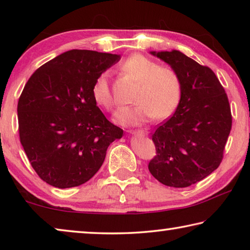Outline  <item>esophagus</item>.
I'll use <instances>...</instances> for the list:
<instances>
[{"label": "esophagus", "mask_w": 250, "mask_h": 250, "mask_svg": "<svg viewBox=\"0 0 250 250\" xmlns=\"http://www.w3.org/2000/svg\"><path fill=\"white\" fill-rule=\"evenodd\" d=\"M135 134H141V135H145V134H146V132L145 130H138L137 132H135Z\"/></svg>", "instance_id": "34e87169"}]
</instances>
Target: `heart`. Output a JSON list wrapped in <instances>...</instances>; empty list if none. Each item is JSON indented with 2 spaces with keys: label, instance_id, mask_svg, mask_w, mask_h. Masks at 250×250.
I'll list each match as a JSON object with an SVG mask.
<instances>
[{
  "label": "heart",
  "instance_id": "heart-1",
  "mask_svg": "<svg viewBox=\"0 0 250 250\" xmlns=\"http://www.w3.org/2000/svg\"><path fill=\"white\" fill-rule=\"evenodd\" d=\"M121 69L140 83L134 101L137 104L124 107L116 113L115 120L121 125L134 126L149 122L152 118L163 120L175 111L180 104L182 84L179 76L171 68H163L143 55L135 54L121 64ZM95 103L105 110L113 107L109 86V74L101 73L91 89Z\"/></svg>",
  "mask_w": 250,
  "mask_h": 250
}]
</instances>
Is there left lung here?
Returning a JSON list of instances; mask_svg holds the SVG:
<instances>
[{
    "mask_svg": "<svg viewBox=\"0 0 250 250\" xmlns=\"http://www.w3.org/2000/svg\"><path fill=\"white\" fill-rule=\"evenodd\" d=\"M171 67L182 84L173 116L152 134L156 155L149 171L160 183L188 188L219 167L231 129L227 95L214 71L173 49L150 52Z\"/></svg>",
    "mask_w": 250,
    "mask_h": 250,
    "instance_id": "8db88e82",
    "label": "left lung"
}]
</instances>
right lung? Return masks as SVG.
I'll use <instances>...</instances> for the list:
<instances>
[{"label": "right lung", "mask_w": 250, "mask_h": 250, "mask_svg": "<svg viewBox=\"0 0 250 250\" xmlns=\"http://www.w3.org/2000/svg\"><path fill=\"white\" fill-rule=\"evenodd\" d=\"M120 55L71 49L41 66L18 104L20 140L35 172L58 188L79 186L103 166L107 149L124 131L97 107V77Z\"/></svg>", "instance_id": "add662e5"}]
</instances>
